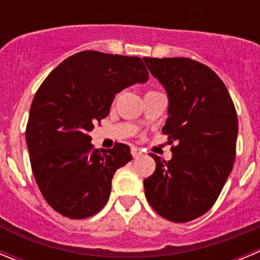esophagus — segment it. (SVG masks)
Masks as SVG:
<instances>
[{"label": "esophagus", "instance_id": "1", "mask_svg": "<svg viewBox=\"0 0 260 260\" xmlns=\"http://www.w3.org/2000/svg\"><path fill=\"white\" fill-rule=\"evenodd\" d=\"M132 154L134 158H137V157L142 156L143 154V151L140 148H138V147H132Z\"/></svg>", "mask_w": 260, "mask_h": 260}]
</instances>
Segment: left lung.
<instances>
[{
  "label": "left lung",
  "instance_id": "left-lung-1",
  "mask_svg": "<svg viewBox=\"0 0 260 260\" xmlns=\"http://www.w3.org/2000/svg\"><path fill=\"white\" fill-rule=\"evenodd\" d=\"M169 98L173 157L151 154L156 170L144 180L153 210L170 222L185 223L211 209L232 171L239 122L227 87L209 67L188 58H143Z\"/></svg>",
  "mask_w": 260,
  "mask_h": 260
}]
</instances>
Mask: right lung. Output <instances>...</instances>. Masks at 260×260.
Segmentation results:
<instances>
[{
  "mask_svg": "<svg viewBox=\"0 0 260 260\" xmlns=\"http://www.w3.org/2000/svg\"><path fill=\"white\" fill-rule=\"evenodd\" d=\"M148 78L137 56L81 51L61 61L37 90L25 140L38 188L59 214L85 219L104 208L114 173L133 156L122 143L94 149L89 133L108 116L114 95Z\"/></svg>",
  "mask_w": 260,
  "mask_h": 260,
  "instance_id": "right-lung-1",
  "label": "right lung"
}]
</instances>
